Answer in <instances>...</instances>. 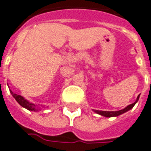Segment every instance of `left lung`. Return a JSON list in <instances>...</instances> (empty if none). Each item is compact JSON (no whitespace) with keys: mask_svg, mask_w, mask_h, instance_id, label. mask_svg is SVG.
<instances>
[{"mask_svg":"<svg viewBox=\"0 0 151 151\" xmlns=\"http://www.w3.org/2000/svg\"><path fill=\"white\" fill-rule=\"evenodd\" d=\"M138 98H139V95L138 96L137 100H136V101H135L134 103L129 105L128 106L126 107V108H125V109H123V110H118V111H102V110H94V111H95L97 114H101V115L105 116V117H109V118H110V117H116V116L120 115V114H122L127 112V111H128V110H130L131 108H133V107H134V106L135 104H136V102L138 101Z\"/></svg>","mask_w":151,"mask_h":151,"instance_id":"8db88e82","label":"left lung"}]
</instances>
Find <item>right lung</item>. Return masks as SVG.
Returning <instances> with one entry per match:
<instances>
[{
	"instance_id": "obj_1",
	"label": "right lung",
	"mask_w": 151,
	"mask_h": 151,
	"mask_svg": "<svg viewBox=\"0 0 151 151\" xmlns=\"http://www.w3.org/2000/svg\"><path fill=\"white\" fill-rule=\"evenodd\" d=\"M10 92H11V94L13 96V98L16 99V101H17L22 107H24V108H25V109H27V110H34V111L37 110H36L35 104L30 103V102L26 101V100L21 95H17V94L14 93H13L12 91H10Z\"/></svg>"
}]
</instances>
